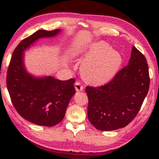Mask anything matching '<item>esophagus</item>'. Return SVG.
Returning a JSON list of instances; mask_svg holds the SVG:
<instances>
[{
    "label": "esophagus",
    "instance_id": "34e87169",
    "mask_svg": "<svg viewBox=\"0 0 159 159\" xmlns=\"http://www.w3.org/2000/svg\"><path fill=\"white\" fill-rule=\"evenodd\" d=\"M75 89H76L77 92H80V91L83 90V87L79 82H76L75 83Z\"/></svg>",
    "mask_w": 159,
    "mask_h": 159
}]
</instances>
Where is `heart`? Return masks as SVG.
<instances>
[{"label":"heart","instance_id":"b5f03b06","mask_svg":"<svg viewBox=\"0 0 159 159\" xmlns=\"http://www.w3.org/2000/svg\"><path fill=\"white\" fill-rule=\"evenodd\" d=\"M73 55L85 59L80 66V73L86 82L93 85H102L111 80L122 64L120 54L110 48L105 41L94 42L84 48L78 47L74 50Z\"/></svg>","mask_w":159,"mask_h":159}]
</instances>
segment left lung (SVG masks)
<instances>
[{"label":"left lung","mask_w":159,"mask_h":159,"mask_svg":"<svg viewBox=\"0 0 159 159\" xmlns=\"http://www.w3.org/2000/svg\"><path fill=\"white\" fill-rule=\"evenodd\" d=\"M149 82L146 58L133 46L128 65L111 81L100 87H86L88 117L91 124L102 131L125 127L140 109Z\"/></svg>","instance_id":"8db88e82"}]
</instances>
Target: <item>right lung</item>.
I'll list each match as a JSON object with an SVG mask.
<instances>
[{
  "instance_id": "right-lung-1",
  "label": "right lung",
  "mask_w": 159,
  "mask_h": 159,
  "mask_svg": "<svg viewBox=\"0 0 159 159\" xmlns=\"http://www.w3.org/2000/svg\"><path fill=\"white\" fill-rule=\"evenodd\" d=\"M61 31L39 30L22 40L12 53L7 70V88L12 104L21 117L39 125L51 127L62 120L76 93L75 80L37 77L29 73L25 64V51L39 39L55 37Z\"/></svg>"
}]
</instances>
